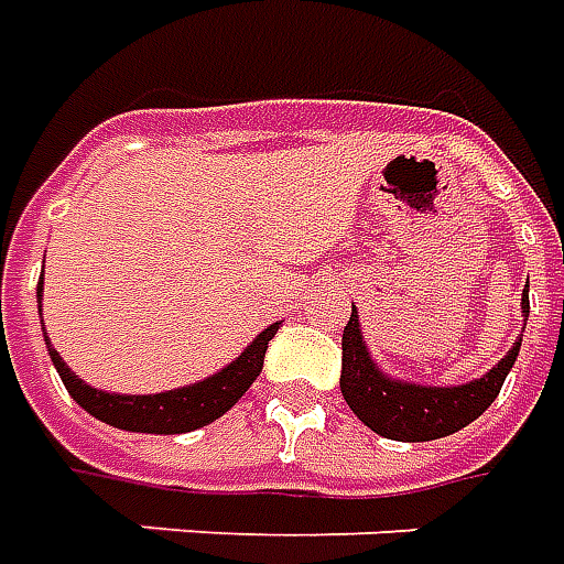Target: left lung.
Here are the masks:
<instances>
[{
  "mask_svg": "<svg viewBox=\"0 0 564 564\" xmlns=\"http://www.w3.org/2000/svg\"><path fill=\"white\" fill-rule=\"evenodd\" d=\"M522 322H529V294H522ZM519 346H522V334L507 349L505 358L480 379H470L462 386H422V382L391 377L373 361L361 334L358 310L352 306V318L343 330L339 391L352 406L355 416L370 431H377L379 437L403 443L437 441L462 431L492 406L510 367L517 365Z\"/></svg>",
  "mask_w": 564,
  "mask_h": 564,
  "instance_id": "obj_1",
  "label": "left lung"
}]
</instances>
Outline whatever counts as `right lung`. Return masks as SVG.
I'll use <instances>...</instances> for the list:
<instances>
[{
  "label": "right lung",
  "instance_id": "obj_1",
  "mask_svg": "<svg viewBox=\"0 0 564 564\" xmlns=\"http://www.w3.org/2000/svg\"><path fill=\"white\" fill-rule=\"evenodd\" d=\"M42 285L39 282V315H42ZM282 322H273L263 327L258 337L251 339L249 346L221 367L218 373L206 379H197L182 389L158 391V394H115V391H102L87 386L69 370V365L59 358V352L51 346L45 334L47 355L57 367L63 386L69 391L75 403L87 410L90 416L106 422L111 429L121 431H139V434H185V431H197L209 425L218 416H225L227 410L249 391V386L258 379L263 367V355H267V343L275 337Z\"/></svg>",
  "mask_w": 564,
  "mask_h": 564
}]
</instances>
